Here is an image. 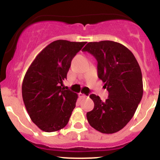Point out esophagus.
Wrapping results in <instances>:
<instances>
[{
	"mask_svg": "<svg viewBox=\"0 0 160 160\" xmlns=\"http://www.w3.org/2000/svg\"><path fill=\"white\" fill-rule=\"evenodd\" d=\"M79 96H80V98H86V97H87L85 94H83V93H82V92L79 93Z\"/></svg>",
	"mask_w": 160,
	"mask_h": 160,
	"instance_id": "34e87169",
	"label": "esophagus"
}]
</instances>
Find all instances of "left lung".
<instances>
[{"label":"left lung","instance_id":"1","mask_svg":"<svg viewBox=\"0 0 160 160\" xmlns=\"http://www.w3.org/2000/svg\"><path fill=\"white\" fill-rule=\"evenodd\" d=\"M82 51L97 60L98 77L109 93L105 102L95 94L89 95L94 108L86 113L88 122L102 133L117 132L131 120L142 98L140 66L129 49L114 41L89 42Z\"/></svg>","mask_w":160,"mask_h":160}]
</instances>
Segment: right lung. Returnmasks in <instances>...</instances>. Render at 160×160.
Wrapping results in <instances>:
<instances>
[{
	"mask_svg": "<svg viewBox=\"0 0 160 160\" xmlns=\"http://www.w3.org/2000/svg\"><path fill=\"white\" fill-rule=\"evenodd\" d=\"M86 42L58 40L36 56L25 75L22 93L32 122L40 129L52 132L68 122L78 96L62 88L73 58Z\"/></svg>",
	"mask_w": 160,
	"mask_h": 160,
	"instance_id": "obj_1",
	"label": "right lung"
}]
</instances>
